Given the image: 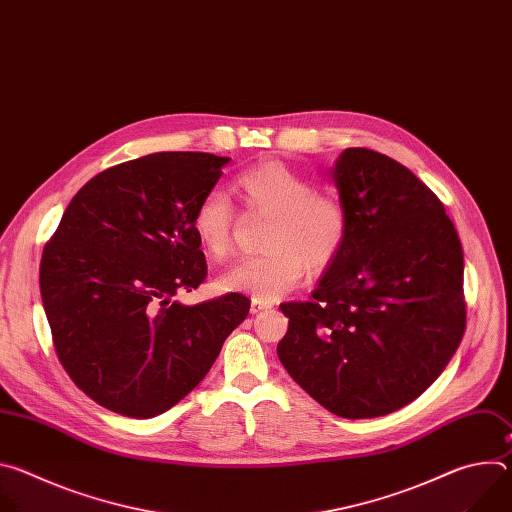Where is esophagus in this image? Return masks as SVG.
I'll list each match as a JSON object with an SVG mask.
<instances>
[{
    "instance_id": "34e87169",
    "label": "esophagus",
    "mask_w": 512,
    "mask_h": 512,
    "mask_svg": "<svg viewBox=\"0 0 512 512\" xmlns=\"http://www.w3.org/2000/svg\"><path fill=\"white\" fill-rule=\"evenodd\" d=\"M263 310H271V304L259 302V300H251V314H259Z\"/></svg>"
}]
</instances>
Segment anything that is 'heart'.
<instances>
[{"instance_id": "heart-1", "label": "heart", "mask_w": 512, "mask_h": 512, "mask_svg": "<svg viewBox=\"0 0 512 512\" xmlns=\"http://www.w3.org/2000/svg\"><path fill=\"white\" fill-rule=\"evenodd\" d=\"M233 192L247 210L269 214L261 255L237 261L221 285L259 302H271L294 289L310 269L322 273L334 265L350 235L344 200L316 188L306 174L269 160L241 172ZM235 208L221 190L206 192L192 214V231L206 255L221 259L233 243Z\"/></svg>"}]
</instances>
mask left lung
I'll list each match as a JSON object with an SVG mask.
<instances>
[{
  "label": "left lung",
  "instance_id": "1",
  "mask_svg": "<svg viewBox=\"0 0 512 512\" xmlns=\"http://www.w3.org/2000/svg\"><path fill=\"white\" fill-rule=\"evenodd\" d=\"M350 214L344 251L289 318L277 356L334 415L369 419L417 399L466 328L464 253L444 204L393 158L348 148L332 168Z\"/></svg>",
  "mask_w": 512,
  "mask_h": 512
}]
</instances>
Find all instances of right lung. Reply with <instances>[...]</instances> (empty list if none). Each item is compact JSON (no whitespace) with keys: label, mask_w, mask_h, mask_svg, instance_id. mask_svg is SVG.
<instances>
[{"label":"right lung","mask_w":512,"mask_h":512,"mask_svg":"<svg viewBox=\"0 0 512 512\" xmlns=\"http://www.w3.org/2000/svg\"><path fill=\"white\" fill-rule=\"evenodd\" d=\"M229 160L160 152L113 166L75 194L44 247L40 294L58 360L109 411L150 419L174 407L249 314L243 294L174 300L206 279L192 214Z\"/></svg>","instance_id":"add662e5"}]
</instances>
